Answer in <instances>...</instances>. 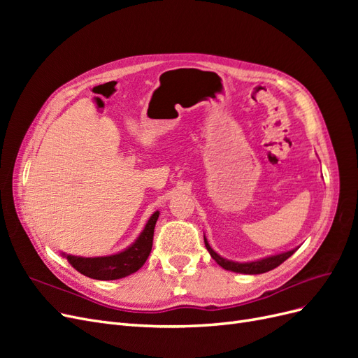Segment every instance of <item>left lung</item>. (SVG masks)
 <instances>
[{"label":"left lung","mask_w":358,"mask_h":358,"mask_svg":"<svg viewBox=\"0 0 358 358\" xmlns=\"http://www.w3.org/2000/svg\"><path fill=\"white\" fill-rule=\"evenodd\" d=\"M204 245L208 248V251L210 254V257L218 263L222 268L225 270H231V272L236 273H245V275H259V273H266L268 270H273L275 267H278L279 264H282L287 258H289L292 254L297 251L296 249H291V251L278 254V255H270L262 259H257V262H249V263H237V262H231V259L222 258L221 255L216 254L213 249L210 248V245L208 243L204 237Z\"/></svg>","instance_id":"left-lung-1"}]
</instances>
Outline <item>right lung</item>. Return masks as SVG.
Returning <instances> with one entry per match:
<instances>
[{
  "label": "right lung",
  "instance_id": "add662e5",
  "mask_svg": "<svg viewBox=\"0 0 358 358\" xmlns=\"http://www.w3.org/2000/svg\"><path fill=\"white\" fill-rule=\"evenodd\" d=\"M159 212L157 210L146 222L143 231L136 239V242L128 246L125 251L107 257H78L62 254L69 259V263L80 272L82 275L99 279V280H113L131 275L145 264L150 249H152L154 229Z\"/></svg>",
  "mask_w": 358,
  "mask_h": 358
}]
</instances>
